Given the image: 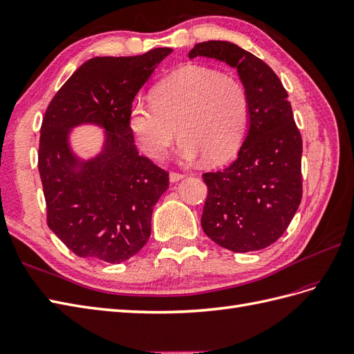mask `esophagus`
<instances>
[{"label": "esophagus", "instance_id": "esophagus-1", "mask_svg": "<svg viewBox=\"0 0 354 354\" xmlns=\"http://www.w3.org/2000/svg\"><path fill=\"white\" fill-rule=\"evenodd\" d=\"M170 180L171 183H178V180H180L183 178H185V174H179V171H170Z\"/></svg>", "mask_w": 354, "mask_h": 354}]
</instances>
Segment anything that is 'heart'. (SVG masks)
Instances as JSON below:
<instances>
[{
  "label": "heart",
  "mask_w": 354,
  "mask_h": 354,
  "mask_svg": "<svg viewBox=\"0 0 354 354\" xmlns=\"http://www.w3.org/2000/svg\"><path fill=\"white\" fill-rule=\"evenodd\" d=\"M129 125L153 160L166 156L178 133L184 160L203 156L207 162H221L239 149L247 136L248 94L236 77L209 67L185 66L156 85L151 102L133 103Z\"/></svg>",
  "instance_id": "heart-1"
}]
</instances>
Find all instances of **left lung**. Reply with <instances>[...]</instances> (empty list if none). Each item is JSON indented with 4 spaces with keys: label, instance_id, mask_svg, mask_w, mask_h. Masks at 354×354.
I'll use <instances>...</instances> for the list:
<instances>
[{
    "label": "left lung",
    "instance_id": "8db88e82",
    "mask_svg": "<svg viewBox=\"0 0 354 354\" xmlns=\"http://www.w3.org/2000/svg\"><path fill=\"white\" fill-rule=\"evenodd\" d=\"M196 57L236 68L250 102V129L236 160L202 175V229L230 251L263 250L283 236L302 201V136L288 94L266 62L236 44L197 43L189 52Z\"/></svg>",
    "mask_w": 354,
    "mask_h": 354
}]
</instances>
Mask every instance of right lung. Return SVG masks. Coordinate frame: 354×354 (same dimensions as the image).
I'll return each mask as SVG.
<instances>
[{
	"label": "right lung",
	"instance_id": "1",
	"mask_svg": "<svg viewBox=\"0 0 354 354\" xmlns=\"http://www.w3.org/2000/svg\"><path fill=\"white\" fill-rule=\"evenodd\" d=\"M171 49L84 62L43 116L39 171L49 229L76 256L121 263L143 248L153 205L169 187V171L139 156L129 113L139 89ZM82 122L108 131L102 156L76 174L68 129Z\"/></svg>",
	"mask_w": 354,
	"mask_h": 354
}]
</instances>
